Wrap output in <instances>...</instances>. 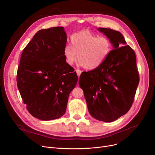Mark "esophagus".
<instances>
[{"label":"esophagus","instance_id":"esophagus-1","mask_svg":"<svg viewBox=\"0 0 155 155\" xmlns=\"http://www.w3.org/2000/svg\"><path fill=\"white\" fill-rule=\"evenodd\" d=\"M75 71H76V72H77V74L78 77H79L80 75V74H81V73H82V71H81V70H76Z\"/></svg>","mask_w":155,"mask_h":155}]
</instances>
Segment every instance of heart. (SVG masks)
I'll use <instances>...</instances> for the list:
<instances>
[{"mask_svg":"<svg viewBox=\"0 0 155 155\" xmlns=\"http://www.w3.org/2000/svg\"><path fill=\"white\" fill-rule=\"evenodd\" d=\"M71 46L66 45L63 54L66 62L72 64L77 60L87 70L99 68L106 60L111 51V43L105 36H98L93 32L84 30L70 37Z\"/></svg>","mask_w":155,"mask_h":155,"instance_id":"obj_1","label":"heart"}]
</instances>
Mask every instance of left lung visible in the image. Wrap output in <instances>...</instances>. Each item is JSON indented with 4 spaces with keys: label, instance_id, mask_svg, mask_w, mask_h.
<instances>
[{
    "label": "left lung",
    "instance_id": "obj_1",
    "mask_svg": "<svg viewBox=\"0 0 155 155\" xmlns=\"http://www.w3.org/2000/svg\"><path fill=\"white\" fill-rule=\"evenodd\" d=\"M113 49L101 66L82 72L78 81L90 114L95 119L110 123L129 111L132 106L140 78L136 54L120 32L104 28Z\"/></svg>",
    "mask_w": 155,
    "mask_h": 155
}]
</instances>
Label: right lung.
Wrapping results in <instances>:
<instances>
[{"mask_svg": "<svg viewBox=\"0 0 155 155\" xmlns=\"http://www.w3.org/2000/svg\"><path fill=\"white\" fill-rule=\"evenodd\" d=\"M67 34L63 27L38 31L24 49L17 84L31 114L40 120L61 117L70 93L77 85V73L64 59Z\"/></svg>", "mask_w": 155, "mask_h": 155, "instance_id": "1", "label": "right lung"}]
</instances>
